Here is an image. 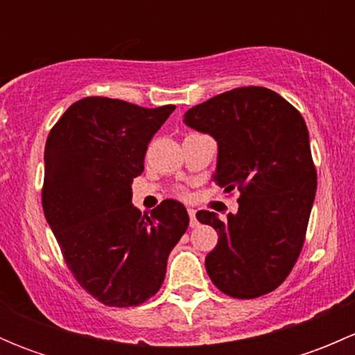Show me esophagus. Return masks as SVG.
Returning <instances> with one entry per match:
<instances>
[{
    "mask_svg": "<svg viewBox=\"0 0 355 355\" xmlns=\"http://www.w3.org/2000/svg\"><path fill=\"white\" fill-rule=\"evenodd\" d=\"M189 218H191V227H198V218H196V209H189Z\"/></svg>",
    "mask_w": 355,
    "mask_h": 355,
    "instance_id": "esophagus-1",
    "label": "esophagus"
}]
</instances>
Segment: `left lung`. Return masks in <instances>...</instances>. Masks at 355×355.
Returning a JSON list of instances; mask_svg holds the SVG:
<instances>
[{
    "label": "left lung",
    "mask_w": 355,
    "mask_h": 355,
    "mask_svg": "<svg viewBox=\"0 0 355 355\" xmlns=\"http://www.w3.org/2000/svg\"><path fill=\"white\" fill-rule=\"evenodd\" d=\"M185 125L218 142L213 180L239 191L237 214L221 221L199 211L218 232L206 256L211 282L235 299H254L280 287L306 239L316 196V168L306 121L266 87H237L185 113Z\"/></svg>",
    "instance_id": "left-lung-1"
}]
</instances>
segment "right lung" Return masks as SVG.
I'll return each instance as SVG.
<instances>
[{
    "mask_svg": "<svg viewBox=\"0 0 355 355\" xmlns=\"http://www.w3.org/2000/svg\"><path fill=\"white\" fill-rule=\"evenodd\" d=\"M173 110L92 96L73 103L46 141V221L75 280L105 306H139L155 295L189 227L178 200H163L151 216L132 204L149 141Z\"/></svg>",
    "mask_w": 355,
    "mask_h": 355,
    "instance_id": "add662e5",
    "label": "right lung"
}]
</instances>
